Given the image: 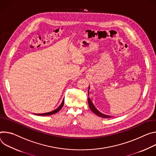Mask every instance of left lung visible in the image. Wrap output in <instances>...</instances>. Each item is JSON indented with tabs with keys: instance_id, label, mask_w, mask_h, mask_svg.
Masks as SVG:
<instances>
[{
	"instance_id": "obj_1",
	"label": "left lung",
	"mask_w": 156,
	"mask_h": 156,
	"mask_svg": "<svg viewBox=\"0 0 156 156\" xmlns=\"http://www.w3.org/2000/svg\"><path fill=\"white\" fill-rule=\"evenodd\" d=\"M88 103H89V107H90V110H91L95 114H96L97 115H98V116H100V117L105 118H108L112 117L111 116H108V115H104V114H103V113H100L99 111H98V110L96 109V108L94 107V104H93V103L91 101V100H90V99L89 97L88 98Z\"/></svg>"
}]
</instances>
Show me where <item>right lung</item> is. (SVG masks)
Listing matches in <instances>:
<instances>
[{
    "label": "right lung",
    "mask_w": 156,
    "mask_h": 156,
    "mask_svg": "<svg viewBox=\"0 0 156 156\" xmlns=\"http://www.w3.org/2000/svg\"><path fill=\"white\" fill-rule=\"evenodd\" d=\"M64 99L63 100L62 103L61 104V105L57 108L54 111H52L51 112H48V113H42V114H35V115H40V116H48V115H53V114H55V113H56L57 112H58L63 107L64 105Z\"/></svg>",
    "instance_id": "add662e5"
}]
</instances>
